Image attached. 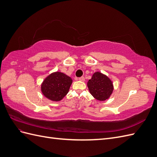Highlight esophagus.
<instances>
[{
    "label": "esophagus",
    "instance_id": "esophagus-1",
    "mask_svg": "<svg viewBox=\"0 0 157 157\" xmlns=\"http://www.w3.org/2000/svg\"><path fill=\"white\" fill-rule=\"evenodd\" d=\"M78 80H80V81L83 82V81H84V77H81L78 78Z\"/></svg>",
    "mask_w": 157,
    "mask_h": 157
}]
</instances>
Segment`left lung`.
Returning a JSON list of instances; mask_svg holds the SVG:
<instances>
[{"label": "left lung", "mask_w": 157, "mask_h": 157, "mask_svg": "<svg viewBox=\"0 0 157 157\" xmlns=\"http://www.w3.org/2000/svg\"><path fill=\"white\" fill-rule=\"evenodd\" d=\"M87 86L92 96L101 101L110 98L114 90L113 83L110 78L99 71L93 74L91 79L87 82Z\"/></svg>", "instance_id": "left-lung-1"}]
</instances>
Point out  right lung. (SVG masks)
Here are the masks:
<instances>
[{
	"instance_id": "add662e5",
	"label": "right lung",
	"mask_w": 157,
	"mask_h": 157,
	"mask_svg": "<svg viewBox=\"0 0 157 157\" xmlns=\"http://www.w3.org/2000/svg\"><path fill=\"white\" fill-rule=\"evenodd\" d=\"M73 80L59 71L50 74L44 79L40 86L41 92L52 101H59L69 92Z\"/></svg>"
}]
</instances>
